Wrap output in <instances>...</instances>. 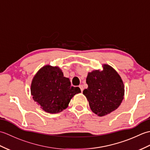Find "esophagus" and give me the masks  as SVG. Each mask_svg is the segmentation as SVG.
<instances>
[{
  "label": "esophagus",
  "instance_id": "34e87169",
  "mask_svg": "<svg viewBox=\"0 0 150 150\" xmlns=\"http://www.w3.org/2000/svg\"><path fill=\"white\" fill-rule=\"evenodd\" d=\"M79 88H81V91H82V92L83 91V90H84V87H83V86H82V85H80V86H79Z\"/></svg>",
  "mask_w": 150,
  "mask_h": 150
}]
</instances>
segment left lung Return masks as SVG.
I'll use <instances>...</instances> for the list:
<instances>
[{"mask_svg":"<svg viewBox=\"0 0 150 150\" xmlns=\"http://www.w3.org/2000/svg\"><path fill=\"white\" fill-rule=\"evenodd\" d=\"M103 66L102 71L94 70L88 73V87L83 91L91 111L100 117L117 109L124 95V86L120 75L111 66Z\"/></svg>","mask_w":150,"mask_h":150,"instance_id":"8db88e82","label":"left lung"}]
</instances>
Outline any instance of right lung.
Returning a JSON list of instances; mask_svg holds the SVG:
<instances>
[{
    "label": "right lung",
    "mask_w": 150,
    "mask_h": 150,
    "mask_svg": "<svg viewBox=\"0 0 150 150\" xmlns=\"http://www.w3.org/2000/svg\"><path fill=\"white\" fill-rule=\"evenodd\" d=\"M81 92L79 87L71 86L59 67L50 65L39 70L31 84L33 99L50 113L61 112L68 106L71 98Z\"/></svg>",
    "instance_id": "add662e5"
}]
</instances>
